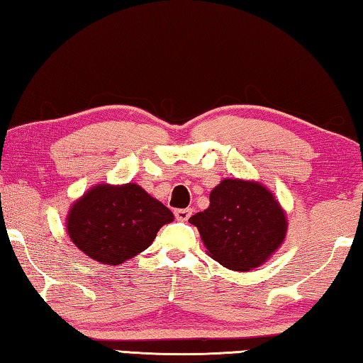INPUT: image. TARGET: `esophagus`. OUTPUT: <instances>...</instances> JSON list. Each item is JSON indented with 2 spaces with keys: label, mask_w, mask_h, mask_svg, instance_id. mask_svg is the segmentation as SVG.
Returning a JSON list of instances; mask_svg holds the SVG:
<instances>
[{
  "label": "esophagus",
  "mask_w": 363,
  "mask_h": 363,
  "mask_svg": "<svg viewBox=\"0 0 363 363\" xmlns=\"http://www.w3.org/2000/svg\"><path fill=\"white\" fill-rule=\"evenodd\" d=\"M174 213H175V218L178 221H186L189 217H191L193 211H191V208H177Z\"/></svg>",
  "instance_id": "1"
}]
</instances>
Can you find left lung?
Listing matches in <instances>:
<instances>
[{
	"label": "left lung",
	"instance_id": "obj_1",
	"mask_svg": "<svg viewBox=\"0 0 363 363\" xmlns=\"http://www.w3.org/2000/svg\"><path fill=\"white\" fill-rule=\"evenodd\" d=\"M208 255L228 269L262 266L284 242L287 217L262 183L225 178L211 193V206L189 218Z\"/></svg>",
	"mask_w": 363,
	"mask_h": 363
}]
</instances>
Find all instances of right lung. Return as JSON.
<instances>
[{"mask_svg":"<svg viewBox=\"0 0 363 363\" xmlns=\"http://www.w3.org/2000/svg\"><path fill=\"white\" fill-rule=\"evenodd\" d=\"M172 220L174 213L142 186L100 183L69 208L67 230L89 258L116 266L148 249Z\"/></svg>","mask_w":363,"mask_h":363,"instance_id":"add662e5","label":"right lung"}]
</instances>
